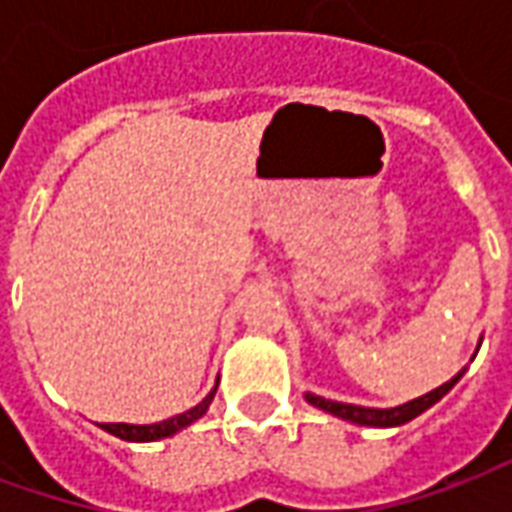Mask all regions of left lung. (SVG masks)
I'll list each match as a JSON object with an SVG mask.
<instances>
[{
    "label": "left lung",
    "instance_id": "1",
    "mask_svg": "<svg viewBox=\"0 0 512 512\" xmlns=\"http://www.w3.org/2000/svg\"><path fill=\"white\" fill-rule=\"evenodd\" d=\"M480 343H483V337H480ZM480 343H477V351H480ZM477 351H474V356H477ZM463 373H466V367H463L458 376H452L447 384L436 386L428 395L414 397V400H408V403L395 408H370L354 406V403H337V400H326V397L315 395V392H304V400H307L310 406L321 408V411L332 414V417L348 419V422H354V425H365V428H397V425H406L411 419H417L419 414H425L430 406H436L441 397L447 395L452 386L461 381Z\"/></svg>",
    "mask_w": 512,
    "mask_h": 512
}]
</instances>
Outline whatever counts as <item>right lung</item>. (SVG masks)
I'll return each instance as SVG.
<instances>
[{"mask_svg": "<svg viewBox=\"0 0 512 512\" xmlns=\"http://www.w3.org/2000/svg\"><path fill=\"white\" fill-rule=\"evenodd\" d=\"M216 386H219V378H216V384L208 395L202 397L200 403L189 411H183V414H175V417L161 419V422H153V425H128V422H101V430L106 433H112L117 439L123 441H158V439H169V436H175L183 428H189L191 422H197V419L208 411L211 406L213 395H216Z\"/></svg>", "mask_w": 512, "mask_h": 512, "instance_id": "right-lung-1", "label": "right lung"}]
</instances>
